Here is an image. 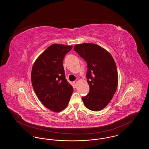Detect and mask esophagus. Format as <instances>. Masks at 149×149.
Returning a JSON list of instances; mask_svg holds the SVG:
<instances>
[{"label":"esophagus","mask_w":149,"mask_h":149,"mask_svg":"<svg viewBox=\"0 0 149 149\" xmlns=\"http://www.w3.org/2000/svg\"><path fill=\"white\" fill-rule=\"evenodd\" d=\"M77 83H78V81H74L73 82V84H74V85H75V87H76V86L77 85Z\"/></svg>","instance_id":"34e87169"}]
</instances>
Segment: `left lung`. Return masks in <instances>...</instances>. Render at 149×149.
<instances>
[{
    "mask_svg": "<svg viewBox=\"0 0 149 149\" xmlns=\"http://www.w3.org/2000/svg\"><path fill=\"white\" fill-rule=\"evenodd\" d=\"M74 49L87 63L90 89L82 98L84 105L91 111H101L111 102L117 89L118 76L113 58L106 49L94 43L78 44Z\"/></svg>",
    "mask_w": 149,
    "mask_h": 149,
    "instance_id": "left-lung-1",
    "label": "left lung"
}]
</instances>
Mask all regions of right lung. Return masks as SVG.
<instances>
[{"label":"right lung","instance_id":"right-lung-1","mask_svg":"<svg viewBox=\"0 0 149 149\" xmlns=\"http://www.w3.org/2000/svg\"><path fill=\"white\" fill-rule=\"evenodd\" d=\"M72 48L54 43L37 58L32 66L31 81L33 89L43 105L54 112L68 106L73 88L65 78L63 60Z\"/></svg>","mask_w":149,"mask_h":149}]
</instances>
